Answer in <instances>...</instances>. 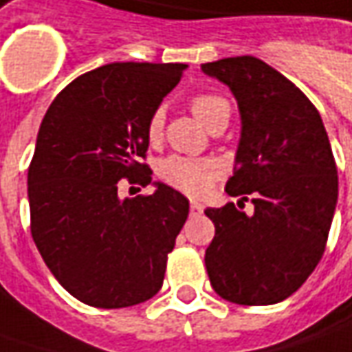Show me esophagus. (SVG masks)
<instances>
[{"label":"esophagus","mask_w":352,"mask_h":352,"mask_svg":"<svg viewBox=\"0 0 352 352\" xmlns=\"http://www.w3.org/2000/svg\"><path fill=\"white\" fill-rule=\"evenodd\" d=\"M204 213V208L197 204V201H192V206H190V215H201Z\"/></svg>","instance_id":"esophagus-1"}]
</instances>
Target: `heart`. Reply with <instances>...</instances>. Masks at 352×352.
<instances>
[{"label": "heart", "mask_w": 352, "mask_h": 352, "mask_svg": "<svg viewBox=\"0 0 352 352\" xmlns=\"http://www.w3.org/2000/svg\"><path fill=\"white\" fill-rule=\"evenodd\" d=\"M190 107L194 116L208 127L211 121L219 113L229 111V103L225 98L217 94H197L192 98ZM162 133V113L155 111L148 117L146 123V135L151 141H156ZM158 176L164 182L180 190L188 196H206L213 186V180L217 176V166L206 160V158H190V156H168L160 160L158 164Z\"/></svg>", "instance_id": "obj_1"}]
</instances>
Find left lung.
Returning a JSON list of instances; mask_svg holds the SVG:
<instances>
[{
  "mask_svg": "<svg viewBox=\"0 0 352 352\" xmlns=\"http://www.w3.org/2000/svg\"><path fill=\"white\" fill-rule=\"evenodd\" d=\"M201 70L231 89L241 116L225 192L254 204L250 215L235 204L206 210L215 225L208 276L227 302L278 304L314 272L331 229L339 180L327 131L314 103L266 62L233 56Z\"/></svg>",
  "mask_w": 352,
  "mask_h": 352,
  "instance_id": "8db88e82",
  "label": "left lung"
}]
</instances>
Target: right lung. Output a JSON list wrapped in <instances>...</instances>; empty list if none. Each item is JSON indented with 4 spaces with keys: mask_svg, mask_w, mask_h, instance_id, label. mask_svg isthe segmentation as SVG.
Here are the masks:
<instances>
[{
    "mask_svg": "<svg viewBox=\"0 0 352 352\" xmlns=\"http://www.w3.org/2000/svg\"><path fill=\"white\" fill-rule=\"evenodd\" d=\"M188 64L113 62L76 78L50 103L29 166L31 235L76 300L119 309L162 288L190 201L142 164L146 123ZM153 183L121 198L118 180Z\"/></svg>",
    "mask_w": 352,
    "mask_h": 352,
    "instance_id": "obj_1",
    "label": "right lung"
}]
</instances>
